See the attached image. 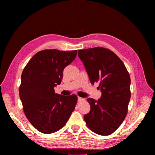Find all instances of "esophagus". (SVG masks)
<instances>
[{"label":"esophagus","instance_id":"1","mask_svg":"<svg viewBox=\"0 0 155 155\" xmlns=\"http://www.w3.org/2000/svg\"><path fill=\"white\" fill-rule=\"evenodd\" d=\"M78 101H81L85 100V99H84V98H82L81 97H78Z\"/></svg>","mask_w":155,"mask_h":155}]
</instances>
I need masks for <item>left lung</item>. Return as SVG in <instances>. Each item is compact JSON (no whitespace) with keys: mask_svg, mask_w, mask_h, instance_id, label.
Segmentation results:
<instances>
[{"mask_svg":"<svg viewBox=\"0 0 155 155\" xmlns=\"http://www.w3.org/2000/svg\"><path fill=\"white\" fill-rule=\"evenodd\" d=\"M92 85L100 81V99L88 98L91 111L84 116L88 127L107 136L122 124L130 99V78L125 64L109 49L95 47L78 50Z\"/></svg>","mask_w":155,"mask_h":155,"instance_id":"left-lung-1","label":"left lung"}]
</instances>
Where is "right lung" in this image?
<instances>
[{
	"label": "right lung",
	"instance_id": "obj_1",
	"mask_svg": "<svg viewBox=\"0 0 155 155\" xmlns=\"http://www.w3.org/2000/svg\"><path fill=\"white\" fill-rule=\"evenodd\" d=\"M78 50H41L26 65L21 75L19 96L28 120L42 133L50 134L66 124L78 101L76 95L55 94L64 68L75 59Z\"/></svg>",
	"mask_w": 155,
	"mask_h": 155
}]
</instances>
